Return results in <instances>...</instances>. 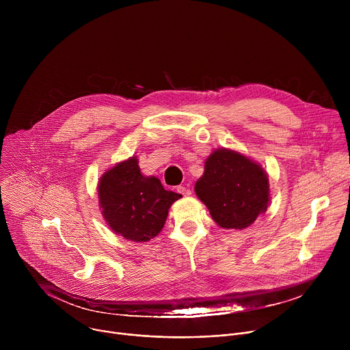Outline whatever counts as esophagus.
Returning <instances> with one entry per match:
<instances>
[{
  "label": "esophagus",
  "mask_w": 350,
  "mask_h": 350,
  "mask_svg": "<svg viewBox=\"0 0 350 350\" xmlns=\"http://www.w3.org/2000/svg\"><path fill=\"white\" fill-rule=\"evenodd\" d=\"M177 192L183 193L184 196H188V195H191V189H189L188 187H185V185H180V187H177Z\"/></svg>",
  "instance_id": "obj_1"
}]
</instances>
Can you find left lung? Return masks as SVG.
I'll return each mask as SVG.
<instances>
[{
  "label": "left lung",
  "mask_w": 350,
  "mask_h": 350,
  "mask_svg": "<svg viewBox=\"0 0 350 350\" xmlns=\"http://www.w3.org/2000/svg\"><path fill=\"white\" fill-rule=\"evenodd\" d=\"M195 192L220 227L242 230L266 211L269 178L258 163L223 148L206 159Z\"/></svg>",
  "instance_id": "8db88e82"
}]
</instances>
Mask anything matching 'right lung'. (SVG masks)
<instances>
[{
    "label": "right lung",
    "instance_id": "add662e5",
    "mask_svg": "<svg viewBox=\"0 0 350 350\" xmlns=\"http://www.w3.org/2000/svg\"><path fill=\"white\" fill-rule=\"evenodd\" d=\"M98 193L111 228L135 242L157 237L165 226L169 208L181 198L165 189L159 178L142 176L134 157L101 177Z\"/></svg>",
    "mask_w": 350,
    "mask_h": 350
}]
</instances>
